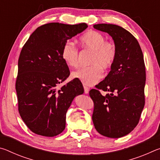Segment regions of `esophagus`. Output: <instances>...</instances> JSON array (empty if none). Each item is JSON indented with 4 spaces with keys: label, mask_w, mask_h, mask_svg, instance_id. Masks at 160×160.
<instances>
[{
    "label": "esophagus",
    "mask_w": 160,
    "mask_h": 160,
    "mask_svg": "<svg viewBox=\"0 0 160 160\" xmlns=\"http://www.w3.org/2000/svg\"><path fill=\"white\" fill-rule=\"evenodd\" d=\"M83 88H84V92L85 94H88L89 90H90V88H88V87H87L85 85H84Z\"/></svg>",
    "instance_id": "esophagus-1"
}]
</instances>
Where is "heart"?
<instances>
[{
  "instance_id": "1",
  "label": "heart",
  "mask_w": 160,
  "mask_h": 160,
  "mask_svg": "<svg viewBox=\"0 0 160 160\" xmlns=\"http://www.w3.org/2000/svg\"><path fill=\"white\" fill-rule=\"evenodd\" d=\"M79 42L84 50L92 51L89 61L90 66L75 70L72 75L86 85H93L102 78V69L107 70L113 66L117 54L116 46L112 41H107L102 33L94 30L84 34ZM61 57L70 67L75 68L79 65V51L71 42L68 41L63 46Z\"/></svg>"
}]
</instances>
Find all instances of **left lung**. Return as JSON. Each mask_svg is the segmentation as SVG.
<instances>
[{
  "label": "left lung",
  "instance_id": "obj_1",
  "mask_svg": "<svg viewBox=\"0 0 160 160\" xmlns=\"http://www.w3.org/2000/svg\"><path fill=\"white\" fill-rule=\"evenodd\" d=\"M93 27L112 37L117 54L107 76L89 93L94 102L92 121L99 133L118 138L136 127L145 106L143 54L133 35L121 27L112 24ZM100 90L110 93L102 96Z\"/></svg>",
  "mask_w": 160,
  "mask_h": 160
}]
</instances>
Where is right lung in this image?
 I'll return each instance as SVG.
<instances>
[{
  "mask_svg": "<svg viewBox=\"0 0 160 160\" xmlns=\"http://www.w3.org/2000/svg\"><path fill=\"white\" fill-rule=\"evenodd\" d=\"M88 27L85 23L45 24L37 28L22 48L15 83L18 111L34 133L47 137L61 133L72 100L84 92L82 83L75 78L60 89L58 85L70 75L61 57L63 46Z\"/></svg>",
  "mask_w": 160,
  "mask_h": 160,
  "instance_id": "right-lung-1",
  "label": "right lung"
}]
</instances>
